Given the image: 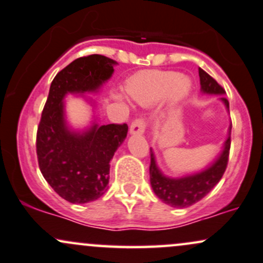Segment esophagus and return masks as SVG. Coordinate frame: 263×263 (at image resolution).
<instances>
[{"label":"esophagus","mask_w":263,"mask_h":263,"mask_svg":"<svg viewBox=\"0 0 263 263\" xmlns=\"http://www.w3.org/2000/svg\"><path fill=\"white\" fill-rule=\"evenodd\" d=\"M146 129V122L143 118H138L130 125V133L132 134H143Z\"/></svg>","instance_id":"34e87169"}]
</instances>
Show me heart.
I'll return each instance as SVG.
<instances>
[{
	"mask_svg": "<svg viewBox=\"0 0 263 263\" xmlns=\"http://www.w3.org/2000/svg\"><path fill=\"white\" fill-rule=\"evenodd\" d=\"M190 89V81L174 70H145L133 77L126 83L128 96L145 107L154 105L166 97L170 103L175 104L186 98Z\"/></svg>",
	"mask_w": 263,
	"mask_h": 263,
	"instance_id": "b5f03b06",
	"label": "heart"
}]
</instances>
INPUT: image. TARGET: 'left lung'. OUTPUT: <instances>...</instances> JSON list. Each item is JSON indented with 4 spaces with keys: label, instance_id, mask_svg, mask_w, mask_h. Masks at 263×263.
<instances>
[{
    "label": "left lung",
    "instance_id": "left-lung-1",
    "mask_svg": "<svg viewBox=\"0 0 263 263\" xmlns=\"http://www.w3.org/2000/svg\"><path fill=\"white\" fill-rule=\"evenodd\" d=\"M199 76L202 92L210 94L225 93V89L201 68H199ZM221 100L225 103L226 108L230 109L229 100L225 97H221ZM230 146H231V137L229 135L225 141L222 154L209 169L181 179H170L164 176L156 166L154 154L150 150V184H152L155 195L161 201L173 206V208H187V206L200 201L202 197L210 193L215 185L222 178L227 167V163H229Z\"/></svg>",
    "mask_w": 263,
    "mask_h": 263
}]
</instances>
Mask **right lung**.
Segmentation results:
<instances>
[{
    "mask_svg": "<svg viewBox=\"0 0 263 263\" xmlns=\"http://www.w3.org/2000/svg\"><path fill=\"white\" fill-rule=\"evenodd\" d=\"M116 62L105 55L77 58L57 73L49 88L37 129L36 152L43 178L61 197L72 203L99 199L107 191L111 158L123 143L128 125L92 126L70 133L63 117L67 93L96 90L110 78Z\"/></svg>",
    "mask_w": 263,
    "mask_h": 263,
    "instance_id": "add662e5",
    "label": "right lung"
}]
</instances>
